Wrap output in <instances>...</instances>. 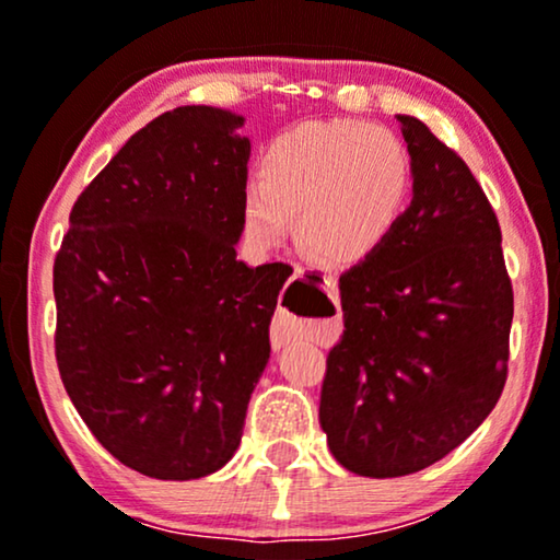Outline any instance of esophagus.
I'll return each mask as SVG.
<instances>
[{"label":"esophagus","mask_w":560,"mask_h":560,"mask_svg":"<svg viewBox=\"0 0 560 560\" xmlns=\"http://www.w3.org/2000/svg\"><path fill=\"white\" fill-rule=\"evenodd\" d=\"M288 341H290L288 326L282 324L280 318H275V324H272V347H275V349H282Z\"/></svg>","instance_id":"34e87169"}]
</instances>
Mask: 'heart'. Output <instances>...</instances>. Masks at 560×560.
Here are the masks:
<instances>
[{
    "instance_id": "obj_1",
    "label": "heart",
    "mask_w": 560,
    "mask_h": 560,
    "mask_svg": "<svg viewBox=\"0 0 560 560\" xmlns=\"http://www.w3.org/2000/svg\"><path fill=\"white\" fill-rule=\"evenodd\" d=\"M259 183L244 190V232L275 247L295 219L301 247L328 267L377 255L408 211L412 158L395 129L364 121H303L262 150Z\"/></svg>"
}]
</instances>
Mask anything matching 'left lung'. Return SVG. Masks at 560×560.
<instances>
[{"label":"left lung","instance_id":"obj_1","mask_svg":"<svg viewBox=\"0 0 560 560\" xmlns=\"http://www.w3.org/2000/svg\"><path fill=\"white\" fill-rule=\"evenodd\" d=\"M412 201L377 255L341 275L343 336L328 351L318 420L359 477L441 462L500 400L512 285L485 190L423 121L397 114Z\"/></svg>","mask_w":560,"mask_h":560}]
</instances>
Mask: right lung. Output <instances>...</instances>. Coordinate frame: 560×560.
I'll return each mask as SVG.
<instances>
[{
	"label": "right lung",
	"mask_w": 560,
	"mask_h": 560,
	"mask_svg": "<svg viewBox=\"0 0 560 560\" xmlns=\"http://www.w3.org/2000/svg\"><path fill=\"white\" fill-rule=\"evenodd\" d=\"M242 125L217 106L152 119L73 203L52 267L66 393L96 441L152 479L219 471L270 362L288 275L236 259Z\"/></svg>",
	"instance_id": "obj_1"
}]
</instances>
